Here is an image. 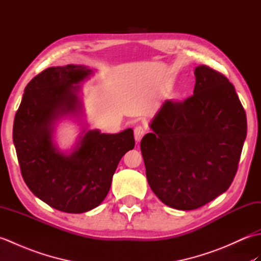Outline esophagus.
Wrapping results in <instances>:
<instances>
[{"label":"esophagus","mask_w":261,"mask_h":261,"mask_svg":"<svg viewBox=\"0 0 261 261\" xmlns=\"http://www.w3.org/2000/svg\"><path fill=\"white\" fill-rule=\"evenodd\" d=\"M146 135V129L142 125H138L135 127V139L137 142H140L142 137Z\"/></svg>","instance_id":"34e87169"}]
</instances>
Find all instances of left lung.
Masks as SVG:
<instances>
[{
  "mask_svg": "<svg viewBox=\"0 0 261 261\" xmlns=\"http://www.w3.org/2000/svg\"><path fill=\"white\" fill-rule=\"evenodd\" d=\"M193 96L165 101L140 148L148 184L168 206L190 211L223 194L233 180L247 137V116L234 86L197 66Z\"/></svg>",
  "mask_w": 261,
  "mask_h": 261,
  "instance_id": "1",
  "label": "left lung"
}]
</instances>
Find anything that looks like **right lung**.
I'll return each mask as SVG.
<instances>
[{"label": "right lung", "instance_id": "obj_1", "mask_svg": "<svg viewBox=\"0 0 261 261\" xmlns=\"http://www.w3.org/2000/svg\"><path fill=\"white\" fill-rule=\"evenodd\" d=\"M93 74L83 65L50 67L27 85L13 123V142L29 190L49 206L84 213L107 197L121 158L135 148L134 130L109 135L87 130L81 83ZM74 117L83 125L75 147L62 152L53 142L56 123Z\"/></svg>", "mask_w": 261, "mask_h": 261}]
</instances>
